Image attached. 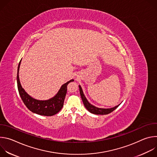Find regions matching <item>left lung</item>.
<instances>
[{
    "label": "left lung",
    "instance_id": "left-lung-1",
    "mask_svg": "<svg viewBox=\"0 0 157 157\" xmlns=\"http://www.w3.org/2000/svg\"><path fill=\"white\" fill-rule=\"evenodd\" d=\"M79 92H80V95L81 97V99L82 100L83 104L84 105V106L86 107V108L87 109V110H89L90 112L91 113L94 114H100V115H105V114H108L114 111L116 108L118 107V106L120 105H118L114 107L113 108H110V109H101V108H98L96 107L94 105H93L92 104H91L88 102V101L87 100V99L86 98L85 96L84 95V93L82 92V88L81 87V86H79Z\"/></svg>",
    "mask_w": 157,
    "mask_h": 157
}]
</instances>
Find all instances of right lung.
<instances>
[{"mask_svg":"<svg viewBox=\"0 0 157 157\" xmlns=\"http://www.w3.org/2000/svg\"><path fill=\"white\" fill-rule=\"evenodd\" d=\"M20 62L21 60L19 62L17 70V87L21 99L26 107L32 113L41 116H52L59 113L63 106L64 101L67 93V86L70 82L74 81V79H71L64 84L61 87L56 95L53 98L47 101H38L30 97L22 88L20 84L18 76Z\"/></svg>","mask_w":157,"mask_h":157,"instance_id":"add662e5","label":"right lung"}]
</instances>
